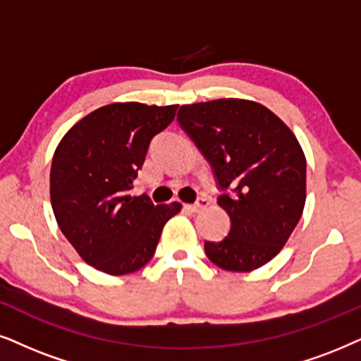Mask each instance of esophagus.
Returning <instances> with one entry per match:
<instances>
[{
  "label": "esophagus",
  "mask_w": 361,
  "mask_h": 361,
  "mask_svg": "<svg viewBox=\"0 0 361 361\" xmlns=\"http://www.w3.org/2000/svg\"><path fill=\"white\" fill-rule=\"evenodd\" d=\"M207 207H208V200L203 198V196H200V198L196 200V203H193V204H185V209H188V212L196 213V212H200V209H203V208H207Z\"/></svg>",
  "instance_id": "34e87169"
}]
</instances>
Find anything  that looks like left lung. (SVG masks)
Returning <instances> with one entry per match:
<instances>
[{"instance_id": "obj_1", "label": "left lung", "mask_w": 361, "mask_h": 361, "mask_svg": "<svg viewBox=\"0 0 361 361\" xmlns=\"http://www.w3.org/2000/svg\"><path fill=\"white\" fill-rule=\"evenodd\" d=\"M212 166L218 204L231 228L204 253L228 271H252L275 258L302 218L307 159L275 113L248 99L185 104L176 116Z\"/></svg>"}]
</instances>
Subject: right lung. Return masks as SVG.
Returning <instances> with one entry per match:
<instances>
[{
  "mask_svg": "<svg viewBox=\"0 0 361 361\" xmlns=\"http://www.w3.org/2000/svg\"><path fill=\"white\" fill-rule=\"evenodd\" d=\"M178 104L111 103L80 120L59 141L49 195L59 230L86 263L126 275L153 258L165 223L181 204L131 196L149 143L175 118Z\"/></svg>",
  "mask_w": 361,
  "mask_h": 361,
  "instance_id": "1",
  "label": "right lung"
}]
</instances>
